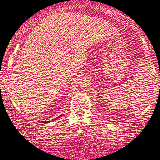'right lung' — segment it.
<instances>
[{"instance_id": "1", "label": "right lung", "mask_w": 160, "mask_h": 160, "mask_svg": "<svg viewBox=\"0 0 160 160\" xmlns=\"http://www.w3.org/2000/svg\"><path fill=\"white\" fill-rule=\"evenodd\" d=\"M46 122V121H45V122Z\"/></svg>"}]
</instances>
